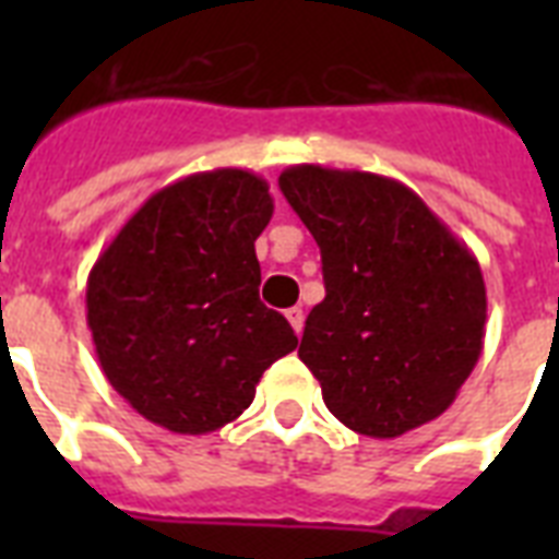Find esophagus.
I'll return each mask as SVG.
<instances>
[{
	"mask_svg": "<svg viewBox=\"0 0 559 559\" xmlns=\"http://www.w3.org/2000/svg\"><path fill=\"white\" fill-rule=\"evenodd\" d=\"M287 319H289V324H293V331L301 336V331H305V310H301V307H289Z\"/></svg>",
	"mask_w": 559,
	"mask_h": 559,
	"instance_id": "obj_1",
	"label": "esophagus"
}]
</instances>
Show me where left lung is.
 <instances>
[{"label":"left lung","instance_id":"obj_1","mask_svg":"<svg viewBox=\"0 0 559 559\" xmlns=\"http://www.w3.org/2000/svg\"><path fill=\"white\" fill-rule=\"evenodd\" d=\"M278 186L322 252L298 357L333 417L400 438L452 406L485 340L476 254L397 179L293 165Z\"/></svg>","mask_w":559,"mask_h":559}]
</instances>
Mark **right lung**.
Masks as SVG:
<instances>
[{
	"mask_svg": "<svg viewBox=\"0 0 559 559\" xmlns=\"http://www.w3.org/2000/svg\"><path fill=\"white\" fill-rule=\"evenodd\" d=\"M266 179L217 168L162 188L98 254L86 324L109 385L151 424L205 435L254 400L289 322L258 298L254 240L272 217Z\"/></svg>",
	"mask_w": 559,
	"mask_h": 559,
	"instance_id": "add662e5",
	"label": "right lung"
}]
</instances>
